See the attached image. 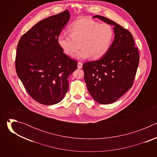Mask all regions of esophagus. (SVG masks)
<instances>
[{"label":"esophagus","instance_id":"1","mask_svg":"<svg viewBox=\"0 0 157 157\" xmlns=\"http://www.w3.org/2000/svg\"><path fill=\"white\" fill-rule=\"evenodd\" d=\"M82 63L81 62H78V68L81 69V68H82Z\"/></svg>","mask_w":157,"mask_h":157}]
</instances>
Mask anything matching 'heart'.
<instances>
[{
  "label": "heart",
  "instance_id": "obj_1",
  "mask_svg": "<svg viewBox=\"0 0 157 157\" xmlns=\"http://www.w3.org/2000/svg\"><path fill=\"white\" fill-rule=\"evenodd\" d=\"M69 33L59 35L58 45L68 56L82 48L75 55L78 59L102 58L108 52L114 36L113 30L109 24L86 18L76 21L70 27Z\"/></svg>",
  "mask_w": 157,
  "mask_h": 157
}]
</instances>
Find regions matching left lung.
Masks as SVG:
<instances>
[{"mask_svg":"<svg viewBox=\"0 0 157 157\" xmlns=\"http://www.w3.org/2000/svg\"><path fill=\"white\" fill-rule=\"evenodd\" d=\"M113 25L114 39L100 59L84 63V81L89 94L98 103H113L132 86L139 62V53L131 33L106 17L95 15Z\"/></svg>","mask_w":157,"mask_h":157,"instance_id":"8db88e82","label":"left lung"}]
</instances>
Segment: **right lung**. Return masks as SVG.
Returning a JSON list of instances; mask_svg holds the SVG:
<instances>
[{
    "instance_id": "right-lung-1",
    "label": "right lung",
    "mask_w": 157,
    "mask_h": 157,
    "mask_svg": "<svg viewBox=\"0 0 157 157\" xmlns=\"http://www.w3.org/2000/svg\"><path fill=\"white\" fill-rule=\"evenodd\" d=\"M70 18L68 10L36 24L20 39L15 58L18 77L29 94L44 105L63 100L78 63L63 53L57 38Z\"/></svg>"
}]
</instances>
